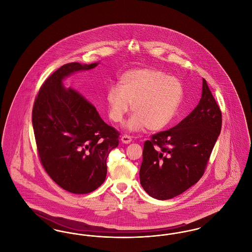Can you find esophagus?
<instances>
[{
	"instance_id": "esophagus-1",
	"label": "esophagus",
	"mask_w": 252,
	"mask_h": 252,
	"mask_svg": "<svg viewBox=\"0 0 252 252\" xmlns=\"http://www.w3.org/2000/svg\"><path fill=\"white\" fill-rule=\"evenodd\" d=\"M121 141H122L124 144H130V143H131L132 138L130 136H128V135H124V136H122Z\"/></svg>"
}]
</instances>
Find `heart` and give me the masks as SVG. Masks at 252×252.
<instances>
[{
    "label": "heart",
    "mask_w": 252,
    "mask_h": 252,
    "mask_svg": "<svg viewBox=\"0 0 252 252\" xmlns=\"http://www.w3.org/2000/svg\"><path fill=\"white\" fill-rule=\"evenodd\" d=\"M183 95V85L177 77L153 68L129 70L122 74L120 87L113 85L108 90V116L122 123L131 104L129 129L160 130L176 118Z\"/></svg>",
    "instance_id": "b5f03b06"
}]
</instances>
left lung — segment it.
Returning a JSON list of instances; mask_svg holds the SVG:
<instances>
[{
    "label": "left lung",
    "instance_id": "obj_1",
    "mask_svg": "<svg viewBox=\"0 0 252 252\" xmlns=\"http://www.w3.org/2000/svg\"><path fill=\"white\" fill-rule=\"evenodd\" d=\"M222 113L203 78L198 105L176 126L145 141L140 181L150 196L166 200L203 176L221 131Z\"/></svg>",
    "mask_w": 252,
    "mask_h": 252
}]
</instances>
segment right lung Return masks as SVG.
I'll use <instances>...</instances> for the list:
<instances>
[{
    "label": "right lung",
    "instance_id": "obj_1",
    "mask_svg": "<svg viewBox=\"0 0 252 252\" xmlns=\"http://www.w3.org/2000/svg\"><path fill=\"white\" fill-rule=\"evenodd\" d=\"M98 65L72 62L41 85L32 110L39 160L58 185L68 192H94L107 176V158L118 146L120 132L107 125L78 91L62 86L72 72Z\"/></svg>",
    "mask_w": 252,
    "mask_h": 252
}]
</instances>
